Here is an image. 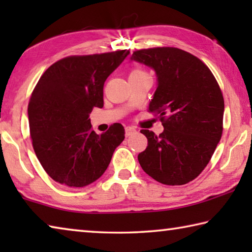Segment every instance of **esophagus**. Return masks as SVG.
Returning <instances> with one entry per match:
<instances>
[{
	"label": "esophagus",
	"mask_w": 252,
	"mask_h": 252,
	"mask_svg": "<svg viewBox=\"0 0 252 252\" xmlns=\"http://www.w3.org/2000/svg\"><path fill=\"white\" fill-rule=\"evenodd\" d=\"M136 133V129L133 126H126V136H130L132 134Z\"/></svg>",
	"instance_id": "1"
}]
</instances>
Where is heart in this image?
Masks as SVG:
<instances>
[{
	"mask_svg": "<svg viewBox=\"0 0 252 252\" xmlns=\"http://www.w3.org/2000/svg\"><path fill=\"white\" fill-rule=\"evenodd\" d=\"M131 78H149V75L141 67H133L129 73V79Z\"/></svg>",
	"mask_w": 252,
	"mask_h": 252,
	"instance_id": "1",
	"label": "heart"
}]
</instances>
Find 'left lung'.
<instances>
[{
    "label": "left lung",
    "instance_id": "obj_1",
    "mask_svg": "<svg viewBox=\"0 0 252 252\" xmlns=\"http://www.w3.org/2000/svg\"><path fill=\"white\" fill-rule=\"evenodd\" d=\"M131 60L156 71L158 87L148 111L164 127L159 135L140 131L148 147L139 153V163L158 182L186 185L207 167L222 135L221 89L201 60L181 49L138 50Z\"/></svg>",
    "mask_w": 252,
    "mask_h": 252
}]
</instances>
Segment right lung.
I'll use <instances>...</instances> for the list:
<instances>
[{"label":"right lung","mask_w":252,"mask_h":252,"mask_svg":"<svg viewBox=\"0 0 252 252\" xmlns=\"http://www.w3.org/2000/svg\"><path fill=\"white\" fill-rule=\"evenodd\" d=\"M129 50L59 60L36 83L28 114L34 152L54 181L71 188L97 180L108 168L125 127L96 134L89 114L103 106V85Z\"/></svg>","instance_id":"1"}]
</instances>
